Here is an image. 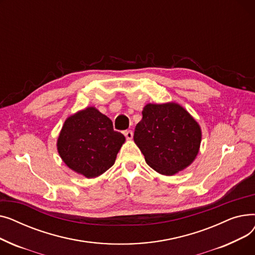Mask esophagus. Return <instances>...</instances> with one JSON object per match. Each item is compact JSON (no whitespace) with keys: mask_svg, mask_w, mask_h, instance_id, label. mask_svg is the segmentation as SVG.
<instances>
[{"mask_svg":"<svg viewBox=\"0 0 255 255\" xmlns=\"http://www.w3.org/2000/svg\"><path fill=\"white\" fill-rule=\"evenodd\" d=\"M124 135L126 136V139H127V140H130V139H132V137H133V132H132L131 130H126V131L124 132Z\"/></svg>","mask_w":255,"mask_h":255,"instance_id":"34e87169","label":"esophagus"}]
</instances>
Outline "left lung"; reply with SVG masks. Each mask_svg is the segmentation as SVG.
Masks as SVG:
<instances>
[{
  "mask_svg": "<svg viewBox=\"0 0 255 255\" xmlns=\"http://www.w3.org/2000/svg\"><path fill=\"white\" fill-rule=\"evenodd\" d=\"M133 138L146 164L161 175L172 176L194 161L202 130L180 104L149 103L143 107Z\"/></svg>",
  "mask_w": 255,
  "mask_h": 255,
  "instance_id": "obj_1",
  "label": "left lung"
}]
</instances>
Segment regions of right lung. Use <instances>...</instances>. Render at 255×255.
<instances>
[{
    "label": "right lung",
    "instance_id": "obj_1",
    "mask_svg": "<svg viewBox=\"0 0 255 255\" xmlns=\"http://www.w3.org/2000/svg\"><path fill=\"white\" fill-rule=\"evenodd\" d=\"M125 136L115 131L110 118L93 106L70 116L58 137V152L65 164L88 179L111 168Z\"/></svg>",
    "mask_w": 255,
    "mask_h": 255
}]
</instances>
